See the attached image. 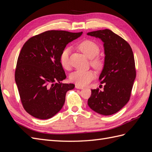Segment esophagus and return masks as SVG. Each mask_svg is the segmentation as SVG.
Instances as JSON below:
<instances>
[{
	"label": "esophagus",
	"mask_w": 152,
	"mask_h": 152,
	"mask_svg": "<svg viewBox=\"0 0 152 152\" xmlns=\"http://www.w3.org/2000/svg\"><path fill=\"white\" fill-rule=\"evenodd\" d=\"M75 88L76 89H83L84 87H82L81 86L79 85H75Z\"/></svg>",
	"instance_id": "obj_1"
}]
</instances>
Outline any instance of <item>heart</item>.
I'll return each instance as SVG.
<instances>
[{
  "label": "heart",
  "instance_id": "b5f03b06",
  "mask_svg": "<svg viewBox=\"0 0 152 152\" xmlns=\"http://www.w3.org/2000/svg\"><path fill=\"white\" fill-rule=\"evenodd\" d=\"M78 48L86 56L91 59V65L96 68H100L102 66V60L99 57L97 56L99 53L100 49L98 45L91 40H86L82 41L79 45ZM70 52V48H66L61 53L59 61L61 66L65 69L68 68L69 54ZM95 77V73L91 70L81 71L77 70L71 73L70 79L72 82L80 86H86L93 80Z\"/></svg>",
  "mask_w": 152,
  "mask_h": 152
}]
</instances>
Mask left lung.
Instances as JSON below:
<instances>
[{
	"instance_id": "left-lung-1",
	"label": "left lung",
	"mask_w": 152,
	"mask_h": 152,
	"mask_svg": "<svg viewBox=\"0 0 152 152\" xmlns=\"http://www.w3.org/2000/svg\"><path fill=\"white\" fill-rule=\"evenodd\" d=\"M88 35L103 41L104 50L103 69L99 80L104 83L103 90L91 89L89 107L103 115L118 112L130 99L136 79L134 54L130 45L108 29L91 31Z\"/></svg>"
}]
</instances>
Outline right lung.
<instances>
[{"label":"right lung","instance_id":"1","mask_svg":"<svg viewBox=\"0 0 152 152\" xmlns=\"http://www.w3.org/2000/svg\"><path fill=\"white\" fill-rule=\"evenodd\" d=\"M82 34L49 30L32 37L23 45L15 81L23 107L31 116L48 119L62 108L66 92L75 85L61 82L66 77L59 57L66 45Z\"/></svg>","mask_w":152,"mask_h":152}]
</instances>
